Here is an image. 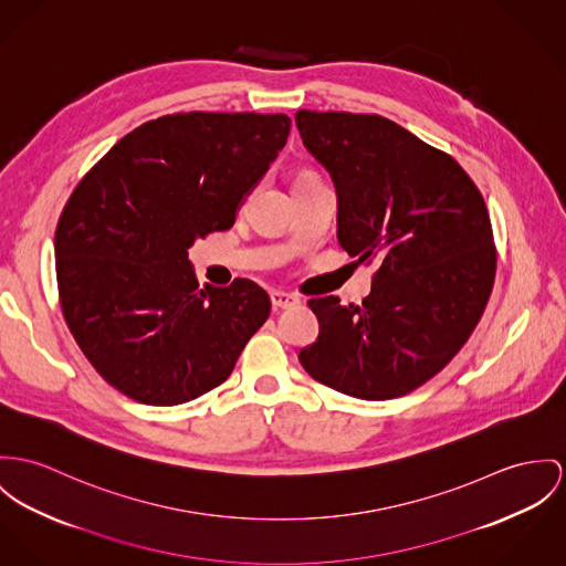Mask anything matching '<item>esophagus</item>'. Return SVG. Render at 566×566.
<instances>
[{
	"instance_id": "esophagus-1",
	"label": "esophagus",
	"mask_w": 566,
	"mask_h": 566,
	"mask_svg": "<svg viewBox=\"0 0 566 566\" xmlns=\"http://www.w3.org/2000/svg\"><path fill=\"white\" fill-rule=\"evenodd\" d=\"M300 297L297 295H291V293H284V291H273L271 293V305L273 310H289V307H295L300 305Z\"/></svg>"
}]
</instances>
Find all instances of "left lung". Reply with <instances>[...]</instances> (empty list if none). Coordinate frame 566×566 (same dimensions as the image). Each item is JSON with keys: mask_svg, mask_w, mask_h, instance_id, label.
<instances>
[{"mask_svg": "<svg viewBox=\"0 0 566 566\" xmlns=\"http://www.w3.org/2000/svg\"><path fill=\"white\" fill-rule=\"evenodd\" d=\"M304 146L338 191V241L379 262L359 305L314 297L318 338L300 361L318 384L361 400L420 388L479 325L495 280L482 193L443 150L377 114H295Z\"/></svg>", "mask_w": 566, "mask_h": 566, "instance_id": "8db88e82", "label": "left lung"}]
</instances>
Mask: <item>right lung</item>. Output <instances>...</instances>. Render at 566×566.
<instances>
[{
    "instance_id": "add662e5",
    "label": "right lung",
    "mask_w": 566,
    "mask_h": 566,
    "mask_svg": "<svg viewBox=\"0 0 566 566\" xmlns=\"http://www.w3.org/2000/svg\"><path fill=\"white\" fill-rule=\"evenodd\" d=\"M289 133L284 114H170L127 133L80 180L55 228L57 295L109 386L168 407L230 377L271 300L245 277L200 289L187 250L232 228Z\"/></svg>"
}]
</instances>
